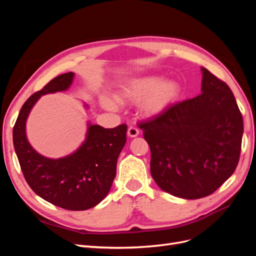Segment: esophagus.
Returning a JSON list of instances; mask_svg holds the SVG:
<instances>
[{"mask_svg":"<svg viewBox=\"0 0 256 256\" xmlns=\"http://www.w3.org/2000/svg\"><path fill=\"white\" fill-rule=\"evenodd\" d=\"M138 134H140V131H138V128H136V127H134V126H130V127L128 128V131H127L128 136H130V138H136V136H138Z\"/></svg>","mask_w":256,"mask_h":256,"instance_id":"obj_1","label":"esophagus"}]
</instances>
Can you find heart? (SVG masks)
Listing matches in <instances>:
<instances>
[{"mask_svg":"<svg viewBox=\"0 0 256 256\" xmlns=\"http://www.w3.org/2000/svg\"><path fill=\"white\" fill-rule=\"evenodd\" d=\"M180 85L174 80H164L159 76L147 74L131 79L122 88L120 98L124 102H138V109L146 116H156L170 109L180 96ZM109 109L118 108V100L104 98Z\"/></svg>","mask_w":256,"mask_h":256,"instance_id":"heart-1","label":"heart"}]
</instances>
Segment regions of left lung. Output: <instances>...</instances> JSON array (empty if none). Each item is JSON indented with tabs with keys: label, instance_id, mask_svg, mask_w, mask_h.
I'll return each instance as SVG.
<instances>
[{
	"label": "left lung",
	"instance_id": "8db88e82",
	"mask_svg": "<svg viewBox=\"0 0 256 256\" xmlns=\"http://www.w3.org/2000/svg\"><path fill=\"white\" fill-rule=\"evenodd\" d=\"M202 94L141 122L150 147V174L164 191L196 200L234 173L244 134L242 115L228 85L202 67Z\"/></svg>",
	"mask_w": 256,
	"mask_h": 256
}]
</instances>
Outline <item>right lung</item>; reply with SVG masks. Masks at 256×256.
<instances>
[{
	"mask_svg": "<svg viewBox=\"0 0 256 256\" xmlns=\"http://www.w3.org/2000/svg\"><path fill=\"white\" fill-rule=\"evenodd\" d=\"M74 76V72L60 74L26 100L14 126L12 140L23 176L37 196L68 210H86L102 202L111 189L116 162L127 140V125L106 129L88 122L79 148L58 159L38 154L26 132L28 116L37 100L68 90Z\"/></svg>",
	"mask_w": 256,
	"mask_h": 256,
	"instance_id": "right-lung-1",
	"label": "right lung"
}]
</instances>
